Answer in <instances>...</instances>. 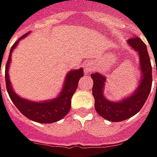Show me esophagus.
Masks as SVG:
<instances>
[{"instance_id":"34e87169","label":"esophagus","mask_w":157,"mask_h":157,"mask_svg":"<svg viewBox=\"0 0 157 157\" xmlns=\"http://www.w3.org/2000/svg\"><path fill=\"white\" fill-rule=\"evenodd\" d=\"M94 64L92 63H86L85 65V73L86 74H90V72L92 71H94Z\"/></svg>"}]
</instances>
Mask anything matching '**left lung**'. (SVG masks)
Returning a JSON list of instances; mask_svg holds the SVG:
<instances>
[{"label":"left lung","mask_w":157,"mask_h":157,"mask_svg":"<svg viewBox=\"0 0 157 157\" xmlns=\"http://www.w3.org/2000/svg\"><path fill=\"white\" fill-rule=\"evenodd\" d=\"M128 43L138 52L140 61V79L134 92L118 101L109 100L104 94L106 77L98 72L91 75L94 81L93 95L95 99V109L100 117L114 122L127 120L139 112L148 98L152 85V67L146 45L134 36H132Z\"/></svg>","instance_id":"left-lung-1"}]
</instances>
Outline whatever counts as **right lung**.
Here are the masks:
<instances>
[{"label": "right lung", "instance_id": "obj_1", "mask_svg": "<svg viewBox=\"0 0 157 157\" xmlns=\"http://www.w3.org/2000/svg\"><path fill=\"white\" fill-rule=\"evenodd\" d=\"M29 34L27 33L15 42L10 50L9 57L6 65L5 79L7 93L10 98L20 112L29 120L40 123H52L63 119L67 115L71 106V98L75 94L78 86L79 80L83 76V69L72 70L67 73L64 79L63 86L59 95L54 98L44 101H32L18 96L14 91L9 78V67L11 63L12 52L17 48L19 40Z\"/></svg>", "mask_w": 157, "mask_h": 157}]
</instances>
